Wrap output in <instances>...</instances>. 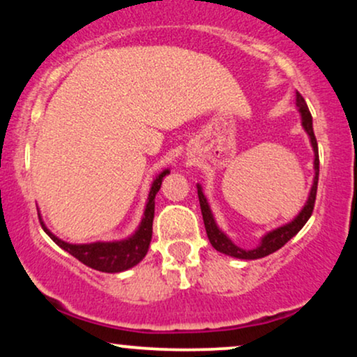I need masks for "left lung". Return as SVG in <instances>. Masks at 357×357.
<instances>
[{"label":"left lung","instance_id":"left-lung-1","mask_svg":"<svg viewBox=\"0 0 357 357\" xmlns=\"http://www.w3.org/2000/svg\"><path fill=\"white\" fill-rule=\"evenodd\" d=\"M296 102H297V108L301 112V119H303V127L305 132H307L309 138H311V145L314 150V170H316V175H314V183L311 187V194H309L307 202H305L304 208L299 212V215L296 217L294 220L289 222V224L282 225V227H278L272 232L267 234V236L262 237L261 244H259L255 249L245 250L241 249L234 244L230 238L225 236L222 230L217 227L215 220H213V215L211 212V207H208L207 199H205L202 187L197 185V192H199V202H200V211H202V217H204V224H205V232H207L208 241H211L212 247L219 252L230 255V257H237V259H245V261H252V259H261L266 257L275 250H279L284 244H287L292 237L299 232L301 229L304 227L305 222L309 220V217L312 215L314 211V204H316V194H317V180H319V152H317V140L316 135H314V128H312V116L311 112H309L307 103L303 98V95L297 91L296 93Z\"/></svg>","mask_w":357,"mask_h":357}]
</instances>
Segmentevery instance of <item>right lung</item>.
Masks as SVG:
<instances>
[{
	"label": "right lung",
	"mask_w": 357,
	"mask_h": 357,
	"mask_svg": "<svg viewBox=\"0 0 357 357\" xmlns=\"http://www.w3.org/2000/svg\"><path fill=\"white\" fill-rule=\"evenodd\" d=\"M170 170H163L158 174V177L153 180L152 188H150L149 200H146V207L144 212V219L138 225L137 232L132 237L125 238L120 242H93V244H68V242L61 241L56 236H53L45 224L41 222V227L50 238L56 245H60L63 250L77 257L79 262L91 269L100 272H121L127 271L130 267L137 266L138 262L146 255L150 241H152V225H153V213H155V195L160 190L162 180ZM41 220V219H40Z\"/></svg>",
	"instance_id": "add662e5"
}]
</instances>
